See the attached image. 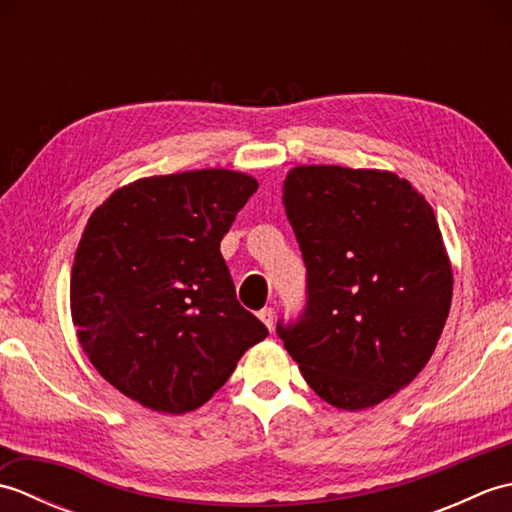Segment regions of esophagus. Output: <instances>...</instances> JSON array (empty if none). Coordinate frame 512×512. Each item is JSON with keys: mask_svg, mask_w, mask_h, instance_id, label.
I'll return each instance as SVG.
<instances>
[{"mask_svg": "<svg viewBox=\"0 0 512 512\" xmlns=\"http://www.w3.org/2000/svg\"><path fill=\"white\" fill-rule=\"evenodd\" d=\"M257 317L264 321V325H266L268 330H273V328H275V308H264V310H259Z\"/></svg>", "mask_w": 512, "mask_h": 512, "instance_id": "esophagus-1", "label": "esophagus"}]
</instances>
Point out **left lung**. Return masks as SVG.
<instances>
[{
	"instance_id": "obj_1",
	"label": "left lung",
	"mask_w": 512,
	"mask_h": 512,
	"mask_svg": "<svg viewBox=\"0 0 512 512\" xmlns=\"http://www.w3.org/2000/svg\"><path fill=\"white\" fill-rule=\"evenodd\" d=\"M284 206L308 275L279 339L325 402L374 407L422 372L449 317L436 213L396 173L336 165L292 169Z\"/></svg>"
}]
</instances>
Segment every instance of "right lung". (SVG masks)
<instances>
[{
	"label": "right lung",
	"instance_id": "add662e5",
	"mask_svg": "<svg viewBox=\"0 0 512 512\" xmlns=\"http://www.w3.org/2000/svg\"><path fill=\"white\" fill-rule=\"evenodd\" d=\"M257 180L228 169L136 180L92 213L70 308L83 352L121 394L162 413L202 407L268 336L220 253Z\"/></svg>",
	"mask_w": 512,
	"mask_h": 512
}]
</instances>
